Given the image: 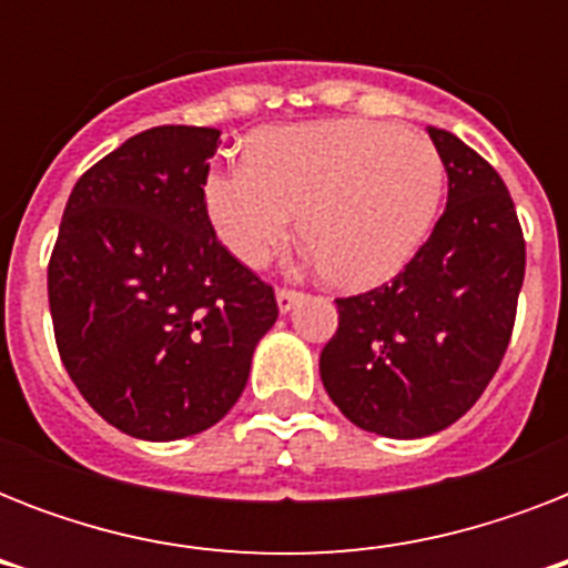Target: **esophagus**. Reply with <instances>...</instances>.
<instances>
[{
  "label": "esophagus",
  "mask_w": 568,
  "mask_h": 568,
  "mask_svg": "<svg viewBox=\"0 0 568 568\" xmlns=\"http://www.w3.org/2000/svg\"><path fill=\"white\" fill-rule=\"evenodd\" d=\"M297 301H301V294L292 292V288H276V310L283 312V315H288Z\"/></svg>",
  "instance_id": "esophagus-1"
}]
</instances>
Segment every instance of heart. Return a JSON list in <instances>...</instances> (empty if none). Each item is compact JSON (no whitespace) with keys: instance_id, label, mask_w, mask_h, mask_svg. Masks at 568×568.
<instances>
[{"instance_id":"b5f03b06","label":"heart","mask_w":568,"mask_h":568,"mask_svg":"<svg viewBox=\"0 0 568 568\" xmlns=\"http://www.w3.org/2000/svg\"><path fill=\"white\" fill-rule=\"evenodd\" d=\"M445 164L424 135L368 120L267 129L250 159L205 176L217 239L265 265L301 212L303 258L347 292L400 274L439 212Z\"/></svg>"}]
</instances>
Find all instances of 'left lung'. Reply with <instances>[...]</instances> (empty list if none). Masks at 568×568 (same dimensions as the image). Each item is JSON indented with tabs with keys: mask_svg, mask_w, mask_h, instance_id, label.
Instances as JSON below:
<instances>
[{
	"mask_svg": "<svg viewBox=\"0 0 568 568\" xmlns=\"http://www.w3.org/2000/svg\"><path fill=\"white\" fill-rule=\"evenodd\" d=\"M448 203L409 265L374 292L342 297L321 351V383L347 422L422 439L463 418L510 345L525 239L501 176L445 129L427 126Z\"/></svg>",
	"mask_w": 568,
	"mask_h": 568,
	"instance_id": "obj_1",
	"label": "left lung"
}]
</instances>
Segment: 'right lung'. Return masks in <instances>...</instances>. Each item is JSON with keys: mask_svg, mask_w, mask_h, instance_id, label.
<instances>
[{"mask_svg": "<svg viewBox=\"0 0 568 568\" xmlns=\"http://www.w3.org/2000/svg\"><path fill=\"white\" fill-rule=\"evenodd\" d=\"M221 132L155 126L75 182L49 258L61 363L118 430L173 442L209 430L274 327V288L230 256L205 214Z\"/></svg>", "mask_w": 568, "mask_h": 568, "instance_id": "add662e5", "label": "right lung"}]
</instances>
